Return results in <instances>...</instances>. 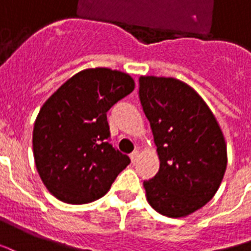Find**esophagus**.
I'll return each instance as SVG.
<instances>
[{"mask_svg":"<svg viewBox=\"0 0 251 251\" xmlns=\"http://www.w3.org/2000/svg\"><path fill=\"white\" fill-rule=\"evenodd\" d=\"M129 158H131V160H132V163H135V162H136V160H138V158H139V151H138V150H136V151H133V152L129 155Z\"/></svg>","mask_w":251,"mask_h":251,"instance_id":"1","label":"esophagus"}]
</instances>
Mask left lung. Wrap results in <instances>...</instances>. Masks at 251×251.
Instances as JSON below:
<instances>
[{"instance_id":"obj_1","label":"left lung","mask_w":251,"mask_h":251,"mask_svg":"<svg viewBox=\"0 0 251 251\" xmlns=\"http://www.w3.org/2000/svg\"><path fill=\"white\" fill-rule=\"evenodd\" d=\"M139 99L160 167L143 183L150 206L168 218H184L210 202L222 183L227 148L217 119L188 84L140 76Z\"/></svg>"}]
</instances>
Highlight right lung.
<instances>
[{"instance_id":"obj_1","label":"right lung","mask_w":251,"mask_h":251,"mask_svg":"<svg viewBox=\"0 0 251 251\" xmlns=\"http://www.w3.org/2000/svg\"><path fill=\"white\" fill-rule=\"evenodd\" d=\"M133 88L128 73L89 68L43 104L33 128V156L43 183L58 201L84 204L101 198L129 164L107 142V112Z\"/></svg>"}]
</instances>
